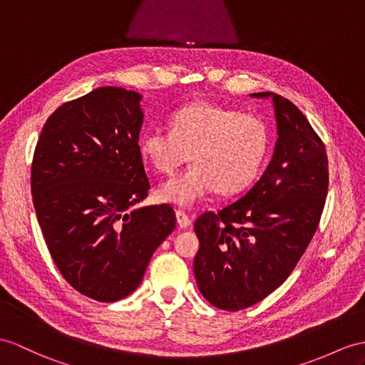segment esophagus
I'll list each match as a JSON object with an SVG mask.
<instances>
[{"instance_id":"esophagus-1","label":"esophagus","mask_w":365,"mask_h":365,"mask_svg":"<svg viewBox=\"0 0 365 365\" xmlns=\"http://www.w3.org/2000/svg\"><path fill=\"white\" fill-rule=\"evenodd\" d=\"M176 221H178V226L182 227V229L189 227L190 223H192L190 217L184 210H176Z\"/></svg>"}]
</instances>
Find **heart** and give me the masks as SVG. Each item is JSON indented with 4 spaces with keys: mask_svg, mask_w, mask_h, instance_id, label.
Returning <instances> with one entry per match:
<instances>
[{
    "mask_svg": "<svg viewBox=\"0 0 365 365\" xmlns=\"http://www.w3.org/2000/svg\"><path fill=\"white\" fill-rule=\"evenodd\" d=\"M269 148L266 123L252 114L195 102L173 113L170 131L150 128L139 152L158 173L173 175L189 159L193 165L164 182L158 198L189 207L213 190L234 195L250 187Z\"/></svg>",
    "mask_w": 365,
    "mask_h": 365,
    "instance_id": "obj_1",
    "label": "heart"
}]
</instances>
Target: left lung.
Segmentation results:
<instances>
[{"label":"left lung","instance_id":"obj_1","mask_svg":"<svg viewBox=\"0 0 365 365\" xmlns=\"http://www.w3.org/2000/svg\"><path fill=\"white\" fill-rule=\"evenodd\" d=\"M272 97L277 142L271 163L238 201L195 221L193 272L213 307L238 311L268 297L296 268L321 221L328 192L325 144L297 106Z\"/></svg>","mask_w":365,"mask_h":365}]
</instances>
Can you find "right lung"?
<instances>
[{
  "instance_id": "right-lung-1",
  "label": "right lung",
  "mask_w": 365,
  "mask_h": 365,
  "mask_svg": "<svg viewBox=\"0 0 365 365\" xmlns=\"http://www.w3.org/2000/svg\"><path fill=\"white\" fill-rule=\"evenodd\" d=\"M140 99L103 86L66 102L34 152L32 201L49 254L69 285L97 302L131 294L176 226L168 204L131 209L150 190Z\"/></svg>"
}]
</instances>
